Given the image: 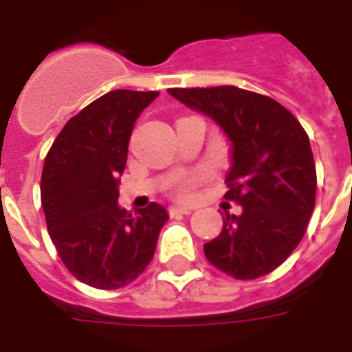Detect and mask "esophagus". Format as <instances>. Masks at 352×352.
Masks as SVG:
<instances>
[{
	"instance_id": "esophagus-1",
	"label": "esophagus",
	"mask_w": 352,
	"mask_h": 352,
	"mask_svg": "<svg viewBox=\"0 0 352 352\" xmlns=\"http://www.w3.org/2000/svg\"><path fill=\"white\" fill-rule=\"evenodd\" d=\"M192 209L190 207H183V206H171L169 207V214L171 217H177V214H188Z\"/></svg>"
}]
</instances>
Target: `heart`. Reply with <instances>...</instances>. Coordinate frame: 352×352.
I'll use <instances>...</instances> for the list:
<instances>
[{
  "instance_id": "b5f03b06",
  "label": "heart",
  "mask_w": 352,
  "mask_h": 352,
  "mask_svg": "<svg viewBox=\"0 0 352 352\" xmlns=\"http://www.w3.org/2000/svg\"><path fill=\"white\" fill-rule=\"evenodd\" d=\"M194 179L192 177H181L179 181H177V194L181 196V198H188L194 190Z\"/></svg>"
}]
</instances>
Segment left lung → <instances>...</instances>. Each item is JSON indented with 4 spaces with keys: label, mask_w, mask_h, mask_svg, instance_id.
Instances as JSON below:
<instances>
[{
    "label": "left lung",
    "mask_w": 352,
    "mask_h": 352,
    "mask_svg": "<svg viewBox=\"0 0 352 352\" xmlns=\"http://www.w3.org/2000/svg\"><path fill=\"white\" fill-rule=\"evenodd\" d=\"M209 116L230 141L226 198L241 206L204 245L206 258L236 279L272 273L302 241L315 207L317 171L309 138L290 111L237 87L169 88Z\"/></svg>",
    "instance_id": "8db88e82"
}]
</instances>
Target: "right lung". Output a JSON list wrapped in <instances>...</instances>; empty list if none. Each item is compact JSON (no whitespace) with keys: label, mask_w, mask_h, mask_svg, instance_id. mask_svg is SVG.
I'll list each match as a JSON object with an SVG mask.
<instances>
[{"label":"right lung","mask_w":352,"mask_h":352,"mask_svg":"<svg viewBox=\"0 0 352 352\" xmlns=\"http://www.w3.org/2000/svg\"><path fill=\"white\" fill-rule=\"evenodd\" d=\"M158 92L113 90L67 120L45 158L41 204L50 239L85 285L115 290L138 279L156 251L166 207L118 206L128 141Z\"/></svg>","instance_id":"add662e5"}]
</instances>
